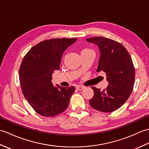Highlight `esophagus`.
Listing matches in <instances>:
<instances>
[{"label":"esophagus","instance_id":"obj_1","mask_svg":"<svg viewBox=\"0 0 149 149\" xmlns=\"http://www.w3.org/2000/svg\"><path fill=\"white\" fill-rule=\"evenodd\" d=\"M76 88H77V90H82L84 89V86H77Z\"/></svg>","mask_w":149,"mask_h":149}]
</instances>
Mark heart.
<instances>
[{
	"mask_svg": "<svg viewBox=\"0 0 149 149\" xmlns=\"http://www.w3.org/2000/svg\"><path fill=\"white\" fill-rule=\"evenodd\" d=\"M90 52H93V50L89 49V48H83L81 50V55L82 54H86L90 53Z\"/></svg>",
	"mask_w": 149,
	"mask_h": 149,
	"instance_id": "heart-1",
	"label": "heart"
}]
</instances>
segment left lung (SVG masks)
I'll return each mask as SVG.
<instances>
[{"label":"left lung","mask_w":149,"mask_h":149,"mask_svg":"<svg viewBox=\"0 0 149 149\" xmlns=\"http://www.w3.org/2000/svg\"><path fill=\"white\" fill-rule=\"evenodd\" d=\"M99 47L100 56L97 72L106 75V89L91 87L94 95L89 100L95 109L104 113L120 108L130 97L133 90L135 68L131 57L121 43L107 38L97 36L86 39Z\"/></svg>","instance_id":"1"}]
</instances>
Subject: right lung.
Masks as SVG:
<instances>
[{
    "instance_id": "right-lung-1",
    "label": "right lung",
    "mask_w": 149,
    "mask_h": 149,
    "mask_svg": "<svg viewBox=\"0 0 149 149\" xmlns=\"http://www.w3.org/2000/svg\"><path fill=\"white\" fill-rule=\"evenodd\" d=\"M77 38L44 40L32 47L22 60L19 76L22 93L35 111L52 117L67 108L75 87L53 86L52 75L60 67L63 52Z\"/></svg>"
}]
</instances>
